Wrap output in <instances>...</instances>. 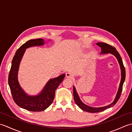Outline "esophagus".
<instances>
[{
  "label": "esophagus",
  "mask_w": 132,
  "mask_h": 132,
  "mask_svg": "<svg viewBox=\"0 0 132 132\" xmlns=\"http://www.w3.org/2000/svg\"><path fill=\"white\" fill-rule=\"evenodd\" d=\"M66 77L68 78H72V74L70 72H66Z\"/></svg>",
  "instance_id": "esophagus-1"
}]
</instances>
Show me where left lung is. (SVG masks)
<instances>
[{"instance_id": "left-lung-1", "label": "left lung", "mask_w": 132, "mask_h": 132, "mask_svg": "<svg viewBox=\"0 0 132 132\" xmlns=\"http://www.w3.org/2000/svg\"><path fill=\"white\" fill-rule=\"evenodd\" d=\"M96 45L97 46L100 47L101 49H102V52L100 53V54H107V53H110V54H113L114 56H115V57L117 58V61H118V62L120 64V69H121V81H120V83L118 91L117 92L116 96L115 97V99H114L113 102L111 104H110L106 106H102V107H92V106H89L85 104V103H83L80 99L79 96L77 93L75 86H73L74 99L76 104L79 106L81 109L90 113L100 112L104 111L107 108H111L114 105H115V104L119 99L120 95H121V92L122 90V86L125 79V69L124 66V64H123L122 59L121 57H120V55L119 52L117 51L116 49L114 48V47L104 43H97Z\"/></svg>"}]
</instances>
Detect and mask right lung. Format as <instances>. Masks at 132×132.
I'll return each mask as SVG.
<instances>
[{
	"mask_svg": "<svg viewBox=\"0 0 132 132\" xmlns=\"http://www.w3.org/2000/svg\"><path fill=\"white\" fill-rule=\"evenodd\" d=\"M44 44L45 41L43 38L33 39L28 41L20 47L13 58L8 76V85L14 102L20 107L32 112L44 111L52 104L56 89L65 77V74H63L49 79L40 93L33 96L27 94L21 88L18 80V71L20 63L26 49Z\"/></svg>",
	"mask_w": 132,
	"mask_h": 132,
	"instance_id": "1",
	"label": "right lung"
}]
</instances>
